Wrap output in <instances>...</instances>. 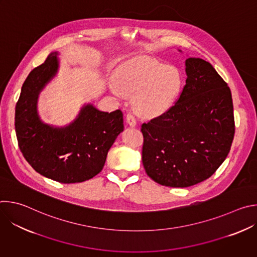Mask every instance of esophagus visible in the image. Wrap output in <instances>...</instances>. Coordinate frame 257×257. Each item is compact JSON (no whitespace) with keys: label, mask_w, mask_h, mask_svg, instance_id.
Returning <instances> with one entry per match:
<instances>
[{"label":"esophagus","mask_w":257,"mask_h":257,"mask_svg":"<svg viewBox=\"0 0 257 257\" xmlns=\"http://www.w3.org/2000/svg\"><path fill=\"white\" fill-rule=\"evenodd\" d=\"M126 121H127V123H128L131 127H135V126H136V119H135L134 115L131 114V113H128V114H127V116H126Z\"/></svg>","instance_id":"obj_1"}]
</instances>
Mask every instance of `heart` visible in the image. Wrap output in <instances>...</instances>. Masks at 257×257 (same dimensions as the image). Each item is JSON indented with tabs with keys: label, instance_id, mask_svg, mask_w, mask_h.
<instances>
[{
	"label": "heart",
	"instance_id": "heart-1",
	"mask_svg": "<svg viewBox=\"0 0 257 257\" xmlns=\"http://www.w3.org/2000/svg\"><path fill=\"white\" fill-rule=\"evenodd\" d=\"M113 92L134 96L137 112L146 116L164 113L176 100L181 87L182 75L173 66H166L152 58L133 59L115 73Z\"/></svg>",
	"mask_w": 257,
	"mask_h": 257
}]
</instances>
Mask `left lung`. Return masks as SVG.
I'll return each instance as SVG.
<instances>
[{"label": "left lung", "mask_w": 257, "mask_h": 257, "mask_svg": "<svg viewBox=\"0 0 257 257\" xmlns=\"http://www.w3.org/2000/svg\"><path fill=\"white\" fill-rule=\"evenodd\" d=\"M186 84L165 113L141 125L142 164L154 181L189 187L226 160L235 134L231 90L199 58L186 60Z\"/></svg>", "instance_id": "1"}]
</instances>
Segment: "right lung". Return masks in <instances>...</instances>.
Segmentation results:
<instances>
[{
	"label": "right lung",
	"instance_id": "1",
	"mask_svg": "<svg viewBox=\"0 0 257 257\" xmlns=\"http://www.w3.org/2000/svg\"><path fill=\"white\" fill-rule=\"evenodd\" d=\"M56 56L51 54L25 79L15 107V131L20 152L36 172L70 184L89 180L102 170L108 150L124 129L123 114L120 109L100 112L87 104L65 128L44 124L36 100L58 70Z\"/></svg>",
	"mask_w": 257,
	"mask_h": 257
}]
</instances>
